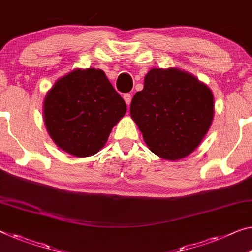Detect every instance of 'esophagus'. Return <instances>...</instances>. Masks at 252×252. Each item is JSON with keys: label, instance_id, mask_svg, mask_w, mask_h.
I'll return each instance as SVG.
<instances>
[{"label": "esophagus", "instance_id": "1", "mask_svg": "<svg viewBox=\"0 0 252 252\" xmlns=\"http://www.w3.org/2000/svg\"><path fill=\"white\" fill-rule=\"evenodd\" d=\"M123 98H124V100H125V102H126L127 106L129 107L130 101H131V94H124Z\"/></svg>", "mask_w": 252, "mask_h": 252}]
</instances>
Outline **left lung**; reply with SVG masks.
Wrapping results in <instances>:
<instances>
[{
  "mask_svg": "<svg viewBox=\"0 0 252 252\" xmlns=\"http://www.w3.org/2000/svg\"><path fill=\"white\" fill-rule=\"evenodd\" d=\"M130 116L154 154L179 160L203 141L214 117V98L206 84L178 68H152L135 94Z\"/></svg>",
  "mask_w": 252,
  "mask_h": 252,
  "instance_id": "obj_1",
  "label": "left lung"
}]
</instances>
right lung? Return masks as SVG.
<instances>
[{
	"label": "right lung",
	"mask_w": 252,
	"mask_h": 252,
	"mask_svg": "<svg viewBox=\"0 0 252 252\" xmlns=\"http://www.w3.org/2000/svg\"><path fill=\"white\" fill-rule=\"evenodd\" d=\"M124 99L101 69L76 68L56 81L44 101V121L56 145L74 157L98 153L126 114Z\"/></svg>",
	"instance_id": "obj_1"
}]
</instances>
